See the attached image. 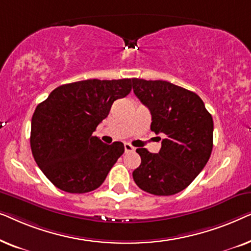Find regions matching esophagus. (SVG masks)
<instances>
[{"label": "esophagus", "instance_id": "obj_1", "mask_svg": "<svg viewBox=\"0 0 251 251\" xmlns=\"http://www.w3.org/2000/svg\"><path fill=\"white\" fill-rule=\"evenodd\" d=\"M125 151H126V153L133 152V151H135V147L131 146V145H130V144H128V143H126V144H125Z\"/></svg>", "mask_w": 251, "mask_h": 251}]
</instances>
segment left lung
Wrapping results in <instances>:
<instances>
[{
  "instance_id": "1",
  "label": "left lung",
  "mask_w": 251,
  "mask_h": 251,
  "mask_svg": "<svg viewBox=\"0 0 251 251\" xmlns=\"http://www.w3.org/2000/svg\"><path fill=\"white\" fill-rule=\"evenodd\" d=\"M132 88L152 115L151 130L162 133L160 152L137 149L142 163L137 186L154 195L179 193L201 173L212 151L214 121L202 99L167 81L132 78Z\"/></svg>"
}]
</instances>
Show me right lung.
I'll use <instances>...</instances> for the list:
<instances>
[{"mask_svg":"<svg viewBox=\"0 0 251 251\" xmlns=\"http://www.w3.org/2000/svg\"><path fill=\"white\" fill-rule=\"evenodd\" d=\"M131 91V78L84 80L54 89L34 112L30 149L54 186L87 193L104 183L125 152L121 142L107 145L92 135L114 100Z\"/></svg>","mask_w":251,"mask_h":251,"instance_id":"1","label":"right lung"}]
</instances>
